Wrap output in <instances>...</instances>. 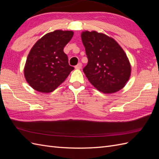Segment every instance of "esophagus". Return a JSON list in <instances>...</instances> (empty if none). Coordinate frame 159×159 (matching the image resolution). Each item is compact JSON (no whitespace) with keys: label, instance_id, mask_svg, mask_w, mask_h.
<instances>
[{"label":"esophagus","instance_id":"34e87169","mask_svg":"<svg viewBox=\"0 0 159 159\" xmlns=\"http://www.w3.org/2000/svg\"><path fill=\"white\" fill-rule=\"evenodd\" d=\"M81 66H82V64H81V63H79L78 65H76L75 66V68L77 70H80L81 68Z\"/></svg>","mask_w":159,"mask_h":159}]
</instances>
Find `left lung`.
Instances as JSON below:
<instances>
[{
    "label": "left lung",
    "instance_id": "obj_1",
    "mask_svg": "<svg viewBox=\"0 0 159 159\" xmlns=\"http://www.w3.org/2000/svg\"><path fill=\"white\" fill-rule=\"evenodd\" d=\"M88 62L83 69L98 91L113 93L126 85L131 66L125 52L113 38L96 31L81 34Z\"/></svg>",
    "mask_w": 159,
    "mask_h": 159
}]
</instances>
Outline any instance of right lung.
I'll return each mask as SVG.
<instances>
[{
    "mask_svg": "<svg viewBox=\"0 0 159 159\" xmlns=\"http://www.w3.org/2000/svg\"><path fill=\"white\" fill-rule=\"evenodd\" d=\"M74 32L56 30L42 36L33 46L24 68L26 80L39 92L50 93L64 82L74 69L68 64L64 48Z\"/></svg>",
    "mask_w": 159,
    "mask_h": 159,
    "instance_id": "add662e5",
    "label": "right lung"
}]
</instances>
